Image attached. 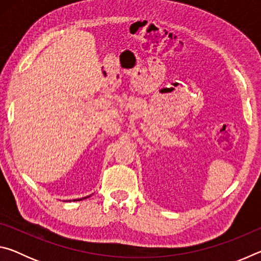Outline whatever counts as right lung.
Returning <instances> with one entry per match:
<instances>
[{
	"mask_svg": "<svg viewBox=\"0 0 261 261\" xmlns=\"http://www.w3.org/2000/svg\"><path fill=\"white\" fill-rule=\"evenodd\" d=\"M90 196H87V197H84V198H81V199H74L73 201H78V200H83V199H85V198H88Z\"/></svg>",
	"mask_w": 261,
	"mask_h": 261,
	"instance_id": "right-lung-1",
	"label": "right lung"
}]
</instances>
